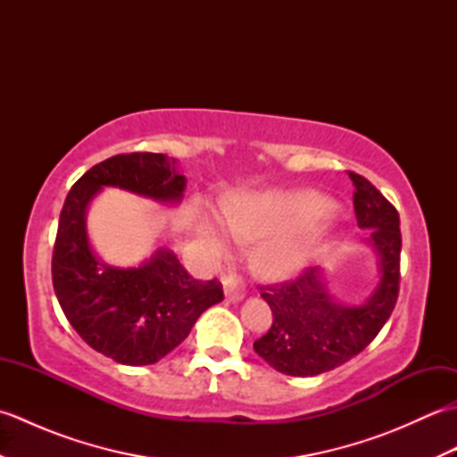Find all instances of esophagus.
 Masks as SVG:
<instances>
[{"instance_id":"esophagus-1","label":"esophagus","mask_w":457,"mask_h":457,"mask_svg":"<svg viewBox=\"0 0 457 457\" xmlns=\"http://www.w3.org/2000/svg\"><path fill=\"white\" fill-rule=\"evenodd\" d=\"M223 293H226V298L229 303H239V300H244L245 296V285L236 277H228L223 280Z\"/></svg>"}]
</instances>
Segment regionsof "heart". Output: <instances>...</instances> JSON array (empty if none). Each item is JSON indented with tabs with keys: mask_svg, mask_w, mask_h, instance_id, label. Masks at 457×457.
Instances as JSON below:
<instances>
[{
	"mask_svg": "<svg viewBox=\"0 0 457 457\" xmlns=\"http://www.w3.org/2000/svg\"><path fill=\"white\" fill-rule=\"evenodd\" d=\"M334 204L310 188L290 192H239L220 210L231 236L256 241L253 263L267 278L287 280L312 263L332 234ZM198 234L213 249L226 247L216 223L202 218Z\"/></svg>",
	"mask_w": 457,
	"mask_h": 457,
	"instance_id": "obj_1",
	"label": "heart"
}]
</instances>
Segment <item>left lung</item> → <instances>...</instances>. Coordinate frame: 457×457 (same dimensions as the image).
I'll return each mask as SVG.
<instances>
[{
  "label": "left lung",
  "mask_w": 457,
  "mask_h": 457,
  "mask_svg": "<svg viewBox=\"0 0 457 457\" xmlns=\"http://www.w3.org/2000/svg\"><path fill=\"white\" fill-rule=\"evenodd\" d=\"M353 180L357 226L369 229L365 244L375 251L378 278L363 303L344 304L329 293L324 267H310L298 278L261 293L273 310V326L253 344L278 373L314 377L349 361L381 332L399 296V212L367 179Z\"/></svg>",
  "instance_id": "8db88e82"
}]
</instances>
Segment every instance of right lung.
<instances>
[{"label": "right lung", "mask_w": 457, "mask_h": 457, "mask_svg": "<svg viewBox=\"0 0 457 457\" xmlns=\"http://www.w3.org/2000/svg\"><path fill=\"white\" fill-rule=\"evenodd\" d=\"M104 188L177 206L187 177L179 161L162 153L115 154L96 164L68 192L53 251L58 304L84 342L123 365L157 363L190 334L204 310L221 303V285L192 278L164 245L135 267L104 263L86 223Z\"/></svg>", "instance_id": "obj_1"}]
</instances>
